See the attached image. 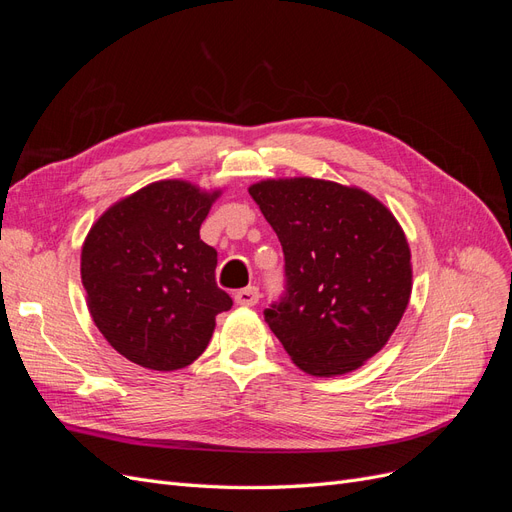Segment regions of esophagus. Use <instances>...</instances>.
I'll return each mask as SVG.
<instances>
[{"label":"esophagus","instance_id":"esophagus-1","mask_svg":"<svg viewBox=\"0 0 512 512\" xmlns=\"http://www.w3.org/2000/svg\"><path fill=\"white\" fill-rule=\"evenodd\" d=\"M235 301H237V305H243V307H254V305L260 301V292H258L256 286L241 288V290L235 294Z\"/></svg>","mask_w":512,"mask_h":512}]
</instances>
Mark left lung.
Segmentation results:
<instances>
[{"label":"left lung","mask_w":512,"mask_h":512,"mask_svg":"<svg viewBox=\"0 0 512 512\" xmlns=\"http://www.w3.org/2000/svg\"><path fill=\"white\" fill-rule=\"evenodd\" d=\"M250 196L284 250V292L265 320L312 376L371 359L397 329L410 290V247L380 200L322 179H267Z\"/></svg>","instance_id":"obj_1"}]
</instances>
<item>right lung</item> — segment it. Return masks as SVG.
Masks as SVG:
<instances>
[{
  "label": "right lung",
  "instance_id": "add662e5",
  "mask_svg": "<svg viewBox=\"0 0 512 512\" xmlns=\"http://www.w3.org/2000/svg\"><path fill=\"white\" fill-rule=\"evenodd\" d=\"M220 192L158 181L113 205L89 230L81 277L96 327L128 361L181 369L205 352L232 299L215 282L218 252L200 224Z\"/></svg>",
  "mask_w": 512,
  "mask_h": 512
}]
</instances>
